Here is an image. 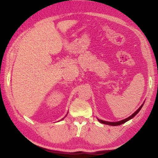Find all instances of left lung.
<instances>
[{
	"label": "left lung",
	"mask_w": 158,
	"mask_h": 158,
	"mask_svg": "<svg viewBox=\"0 0 158 158\" xmlns=\"http://www.w3.org/2000/svg\"><path fill=\"white\" fill-rule=\"evenodd\" d=\"M143 104H142V105H141L140 107L135 112V113L131 115L130 117H128V118H125L124 120H122V121H118V122H108V121H102V120H100V119H98V120L99 122H100L101 123H103V124H106V125H112V126H116V125H121L123 123H125V122H127V121H129V120H130L131 118H132L133 117H135L136 115L138 114V112L141 110V109L143 106Z\"/></svg>",
	"instance_id": "left-lung-1"
}]
</instances>
